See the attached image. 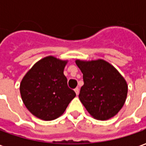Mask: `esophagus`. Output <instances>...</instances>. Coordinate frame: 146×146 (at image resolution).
<instances>
[{
	"label": "esophagus",
	"mask_w": 146,
	"mask_h": 146,
	"mask_svg": "<svg viewBox=\"0 0 146 146\" xmlns=\"http://www.w3.org/2000/svg\"><path fill=\"white\" fill-rule=\"evenodd\" d=\"M74 92H76V95H79V92H80V90H79V88H76L74 89Z\"/></svg>",
	"instance_id": "34e87169"
}]
</instances>
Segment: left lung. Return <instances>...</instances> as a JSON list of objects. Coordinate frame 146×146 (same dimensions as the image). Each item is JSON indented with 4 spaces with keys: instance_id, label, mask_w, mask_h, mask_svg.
I'll list each match as a JSON object with an SVG mask.
<instances>
[{
    "instance_id": "left-lung-1",
    "label": "left lung",
    "mask_w": 146,
    "mask_h": 146,
    "mask_svg": "<svg viewBox=\"0 0 146 146\" xmlns=\"http://www.w3.org/2000/svg\"><path fill=\"white\" fill-rule=\"evenodd\" d=\"M84 85L79 98L95 119L106 120L116 115L127 98V84L115 67L103 59H76Z\"/></svg>"
}]
</instances>
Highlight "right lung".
I'll list each match as a JSON object with an SVG mask.
<instances>
[{
	"label": "right lung",
	"mask_w": 146,
	"mask_h": 146,
	"mask_svg": "<svg viewBox=\"0 0 146 146\" xmlns=\"http://www.w3.org/2000/svg\"><path fill=\"white\" fill-rule=\"evenodd\" d=\"M68 60L47 56L34 64L20 84L24 105L33 116L53 120L62 116L76 93L67 85L64 68Z\"/></svg>",
	"instance_id": "1"
}]
</instances>
